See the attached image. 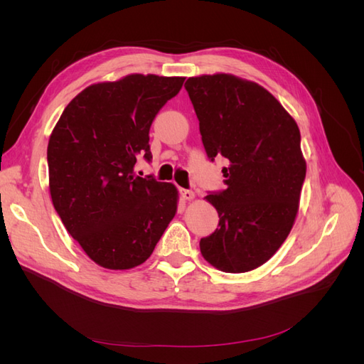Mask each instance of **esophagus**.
I'll return each mask as SVG.
<instances>
[{
  "mask_svg": "<svg viewBox=\"0 0 364 364\" xmlns=\"http://www.w3.org/2000/svg\"><path fill=\"white\" fill-rule=\"evenodd\" d=\"M179 193H181V197H182L183 200H191V199H194V193H193L191 190L181 188V190H179Z\"/></svg>",
  "mask_w": 364,
  "mask_h": 364,
  "instance_id": "1",
  "label": "esophagus"
}]
</instances>
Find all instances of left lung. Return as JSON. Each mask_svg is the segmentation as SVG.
Segmentation results:
<instances>
[{
    "mask_svg": "<svg viewBox=\"0 0 364 364\" xmlns=\"http://www.w3.org/2000/svg\"><path fill=\"white\" fill-rule=\"evenodd\" d=\"M208 159L223 156L225 190L205 199L218 228L200 240L203 258L228 273L270 259L290 234L306 165L296 121L269 91L230 74L185 82Z\"/></svg>",
    "mask_w": 364,
    "mask_h": 364,
    "instance_id": "obj_1",
    "label": "left lung"
}]
</instances>
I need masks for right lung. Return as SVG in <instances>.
Masks as SVG:
<instances>
[{
    "label": "right lung",
    "instance_id": "add662e5",
    "mask_svg": "<svg viewBox=\"0 0 364 364\" xmlns=\"http://www.w3.org/2000/svg\"><path fill=\"white\" fill-rule=\"evenodd\" d=\"M183 77L132 74L87 86L65 107L48 141L54 209L98 266L144 262L178 209V190L134 173L151 161L150 126L178 95Z\"/></svg>",
    "mask_w": 364,
    "mask_h": 364
}]
</instances>
